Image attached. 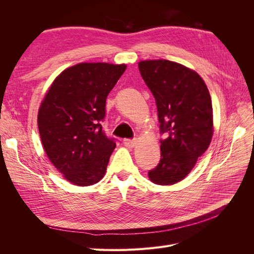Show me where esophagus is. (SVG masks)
<instances>
[{
    "mask_svg": "<svg viewBox=\"0 0 254 254\" xmlns=\"http://www.w3.org/2000/svg\"><path fill=\"white\" fill-rule=\"evenodd\" d=\"M123 142H124V145L126 146V147H128V148H133L134 146H135V144H136V141H135V140H128V139H125Z\"/></svg>",
    "mask_w": 254,
    "mask_h": 254,
    "instance_id": "esophagus-1",
    "label": "esophagus"
}]
</instances>
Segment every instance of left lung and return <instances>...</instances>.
<instances>
[{
  "instance_id": "8db88e82",
  "label": "left lung",
  "mask_w": 254,
  "mask_h": 254,
  "mask_svg": "<svg viewBox=\"0 0 254 254\" xmlns=\"http://www.w3.org/2000/svg\"><path fill=\"white\" fill-rule=\"evenodd\" d=\"M139 70L156 98L161 159L148 172L159 186H173L193 170L209 147L214 132L210 92L196 71L165 59L142 60Z\"/></svg>"
}]
</instances>
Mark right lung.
<instances>
[{
	"instance_id": "obj_1",
	"label": "right lung",
	"mask_w": 254,
	"mask_h": 254,
	"mask_svg": "<svg viewBox=\"0 0 254 254\" xmlns=\"http://www.w3.org/2000/svg\"><path fill=\"white\" fill-rule=\"evenodd\" d=\"M127 65L81 63L54 79L38 111V128L45 153L74 186H93L103 179L117 145L99 122L106 98Z\"/></svg>"
}]
</instances>
